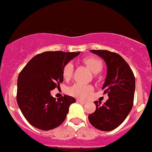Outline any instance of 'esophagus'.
<instances>
[{
  "label": "esophagus",
  "mask_w": 152,
  "mask_h": 152,
  "mask_svg": "<svg viewBox=\"0 0 152 152\" xmlns=\"http://www.w3.org/2000/svg\"><path fill=\"white\" fill-rule=\"evenodd\" d=\"M77 102L80 103V104H85L86 103V101H83V100H82V99H77Z\"/></svg>",
  "instance_id": "34e87169"
}]
</instances>
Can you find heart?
Here are the masks:
<instances>
[{"label":"heart","instance_id":"obj_1","mask_svg":"<svg viewBox=\"0 0 152 152\" xmlns=\"http://www.w3.org/2000/svg\"><path fill=\"white\" fill-rule=\"evenodd\" d=\"M83 63L94 73L99 72L102 69V62L99 58L94 56L86 57L83 59ZM73 64L72 62L65 64L62 69V75L64 79L69 80L73 74ZM93 91V87L91 85L83 83H75L68 88L69 95L77 98H86Z\"/></svg>","mask_w":152,"mask_h":152}]
</instances>
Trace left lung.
<instances>
[{"instance_id":"8db88e82","label":"left lung","mask_w":152,"mask_h":152,"mask_svg":"<svg viewBox=\"0 0 152 152\" xmlns=\"http://www.w3.org/2000/svg\"><path fill=\"white\" fill-rule=\"evenodd\" d=\"M102 57L107 66V74L102 89L109 99L103 105L94 102L96 109L88 115L89 122L96 128L111 131L128 117L133 105L135 80L133 71L124 58L106 50H91Z\"/></svg>"}]
</instances>
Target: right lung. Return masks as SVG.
Wrapping results in <instances>:
<instances>
[{
  "label": "right lung",
  "mask_w": 152,
  "mask_h": 152,
  "mask_svg": "<svg viewBox=\"0 0 152 152\" xmlns=\"http://www.w3.org/2000/svg\"><path fill=\"white\" fill-rule=\"evenodd\" d=\"M80 52L46 51L34 56L19 73L17 101L30 125L43 130L59 126L66 119L69 107L76 102L72 96L56 100L50 91L63 82L65 64Z\"/></svg>",
  "instance_id": "add662e5"
}]
</instances>
